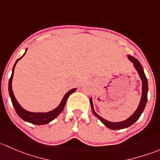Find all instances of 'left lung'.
I'll return each instance as SVG.
<instances>
[{"instance_id": "8db88e82", "label": "left lung", "mask_w": 160, "mask_h": 160, "mask_svg": "<svg viewBox=\"0 0 160 160\" xmlns=\"http://www.w3.org/2000/svg\"><path fill=\"white\" fill-rule=\"evenodd\" d=\"M128 59L133 64V66H134L135 69L137 71L138 74H139V77H140V79L142 81V96L140 102H139V104L138 105L137 108H136V111L134 112L132 115L131 116L129 117L127 119L124 120V121L121 122H110L108 120L105 119L104 118H102V116H100L99 115L97 114L95 112V109H94V105L93 102H92V97L90 98V104H91L92 110L93 114L95 115L103 124L105 125L106 127H108V129H112V130H118V129H126V128L129 127L132 125L134 124L136 121L139 118V117L142 113L143 110H144L145 107H146V102H147V93H148V82L147 78H146V75L144 73V71H143V68L140 64V62L137 60L136 58H135L134 57L130 55H127Z\"/></svg>"}]
</instances>
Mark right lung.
<instances>
[{"label": "right lung", "instance_id": "add662e5", "mask_svg": "<svg viewBox=\"0 0 160 160\" xmlns=\"http://www.w3.org/2000/svg\"><path fill=\"white\" fill-rule=\"evenodd\" d=\"M27 49H26L24 55L21 56L20 58L18 59V60L16 61L15 63H14V65L12 69L11 76L9 79V82H8V91H9V95L10 97H11V102H12L13 106H14L16 112L20 118H22L24 121L32 123V124L34 125H45L49 123L50 122H52V120L55 119L56 117L62 112V110L65 108V105L66 104V101L67 99H68V96L71 94L73 93L74 92L76 91L77 88H75L69 90V91L64 95L63 98H62V100L61 101L60 104L58 105L55 108H54L53 110H52V111L47 112H29L24 109V108H23V107H21V105L19 104L18 102L16 99L15 96H14V92H13L12 90V80L13 76H14V68H15L16 64L18 63V62L21 58H23V56L25 55L26 52H27Z\"/></svg>", "mask_w": 160, "mask_h": 160}]
</instances>
